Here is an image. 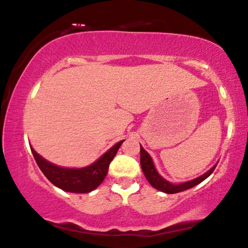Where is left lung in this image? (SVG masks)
<instances>
[{
  "instance_id": "obj_1",
  "label": "left lung",
  "mask_w": 248,
  "mask_h": 248,
  "mask_svg": "<svg viewBox=\"0 0 248 248\" xmlns=\"http://www.w3.org/2000/svg\"><path fill=\"white\" fill-rule=\"evenodd\" d=\"M140 165H141L142 171H143V173H145L146 178L148 182L150 183L151 186H153L154 188H156V189H158V190L162 191V193H166V194L180 193V191H184L186 189H189V188L195 187L196 185L204 182L207 177H209L210 175H212V172L215 170V168L217 166V165H215L212 169H209L208 171L205 172L204 175H202L201 177H198V178H195L193 180H190V182L175 185V184L167 182V180L162 178L159 173H158L156 168H155L153 159H151L149 154H148L147 151L141 147V145H140Z\"/></svg>"
}]
</instances>
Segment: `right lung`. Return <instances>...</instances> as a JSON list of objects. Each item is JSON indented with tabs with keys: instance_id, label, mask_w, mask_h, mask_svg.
I'll list each match as a JSON object with an SVG mask.
<instances>
[{
	"instance_id": "right-lung-1",
	"label": "right lung",
	"mask_w": 248,
	"mask_h": 248,
	"mask_svg": "<svg viewBox=\"0 0 248 248\" xmlns=\"http://www.w3.org/2000/svg\"><path fill=\"white\" fill-rule=\"evenodd\" d=\"M123 142L124 140L116 143L97 161L84 168L59 167V166L46 161L39 154H36L32 147L31 151L39 168L54 186L64 191H69V193L86 194L94 190L103 182L107 172H108L110 162L116 156L117 151Z\"/></svg>"
}]
</instances>
